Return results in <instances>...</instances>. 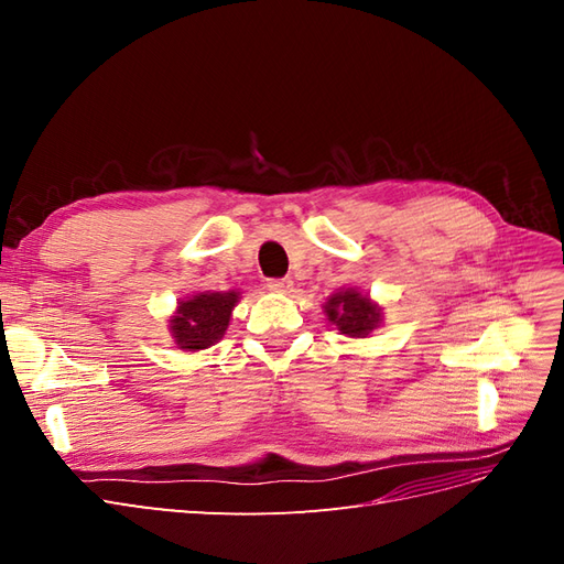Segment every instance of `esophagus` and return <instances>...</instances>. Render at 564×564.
Segmentation results:
<instances>
[{
  "label": "esophagus",
  "mask_w": 564,
  "mask_h": 564,
  "mask_svg": "<svg viewBox=\"0 0 564 564\" xmlns=\"http://www.w3.org/2000/svg\"><path fill=\"white\" fill-rule=\"evenodd\" d=\"M265 286L270 289V292H278V294H289V292H292L294 282L289 280V278H278V280H268V282H265Z\"/></svg>",
  "instance_id": "esophagus-1"
}]
</instances>
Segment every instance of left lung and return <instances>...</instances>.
<instances>
[{"instance_id": "left-lung-1", "label": "left lung", "mask_w": 564, "mask_h": 564, "mask_svg": "<svg viewBox=\"0 0 564 564\" xmlns=\"http://www.w3.org/2000/svg\"><path fill=\"white\" fill-rule=\"evenodd\" d=\"M327 315L336 324L340 334L367 336L373 327H379L381 308L367 296L357 294L355 289L340 292L327 301Z\"/></svg>"}]
</instances>
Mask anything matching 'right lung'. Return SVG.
<instances>
[{
	"label": "right lung",
	"instance_id": "right-lung-1",
	"mask_svg": "<svg viewBox=\"0 0 564 564\" xmlns=\"http://www.w3.org/2000/svg\"><path fill=\"white\" fill-rule=\"evenodd\" d=\"M237 292L197 294L178 305L172 319V336L183 350H202L214 346L226 334Z\"/></svg>",
	"mask_w": 564,
	"mask_h": 564
}]
</instances>
